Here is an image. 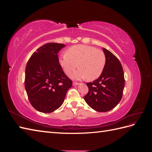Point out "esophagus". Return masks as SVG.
<instances>
[{"label": "esophagus", "instance_id": "obj_1", "mask_svg": "<svg viewBox=\"0 0 152 152\" xmlns=\"http://www.w3.org/2000/svg\"><path fill=\"white\" fill-rule=\"evenodd\" d=\"M73 86H78V85H79V83H78V82H73Z\"/></svg>", "mask_w": 152, "mask_h": 152}]
</instances>
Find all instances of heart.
<instances>
[{
  "label": "heart",
  "mask_w": 152,
  "mask_h": 152,
  "mask_svg": "<svg viewBox=\"0 0 152 152\" xmlns=\"http://www.w3.org/2000/svg\"><path fill=\"white\" fill-rule=\"evenodd\" d=\"M59 65L66 75L79 70L72 75L75 80H94L102 75L106 64V57L102 50L86 45H77L69 48L66 54L59 58Z\"/></svg>",
  "instance_id": "b5f03b06"
}]
</instances>
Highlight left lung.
I'll use <instances>...</instances> for the list:
<instances>
[{
    "mask_svg": "<svg viewBox=\"0 0 152 152\" xmlns=\"http://www.w3.org/2000/svg\"><path fill=\"white\" fill-rule=\"evenodd\" d=\"M104 70L98 79L87 83L89 92L84 99L91 108L99 112L114 108L121 102L125 85L123 68L121 62L113 54L105 48Z\"/></svg>",
    "mask_w": 152,
    "mask_h": 152,
    "instance_id": "obj_1",
    "label": "left lung"
}]
</instances>
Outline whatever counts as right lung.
<instances>
[{
	"mask_svg": "<svg viewBox=\"0 0 152 152\" xmlns=\"http://www.w3.org/2000/svg\"><path fill=\"white\" fill-rule=\"evenodd\" d=\"M66 45L48 43L37 49L27 63L25 86L31 104L37 111L51 113L65 100L72 81L59 65L58 53Z\"/></svg>",
	"mask_w": 152,
	"mask_h": 152,
	"instance_id": "right-lung-1",
	"label": "right lung"
}]
</instances>
